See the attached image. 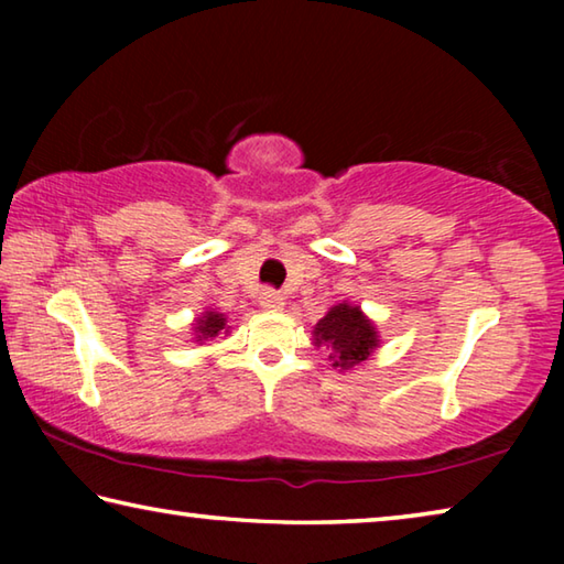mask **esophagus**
Returning a JSON list of instances; mask_svg holds the SVG:
<instances>
[{"label":"esophagus","instance_id":"1","mask_svg":"<svg viewBox=\"0 0 564 564\" xmlns=\"http://www.w3.org/2000/svg\"><path fill=\"white\" fill-rule=\"evenodd\" d=\"M259 305H261V308H265V311H281L283 305H285V299H283L279 291L263 289L261 295H259Z\"/></svg>","mask_w":564,"mask_h":564}]
</instances>
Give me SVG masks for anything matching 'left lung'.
Returning a JSON list of instances; mask_svg holds the SVG:
<instances>
[{
	"instance_id": "obj_1",
	"label": "left lung",
	"mask_w": 564,
	"mask_h": 564,
	"mask_svg": "<svg viewBox=\"0 0 564 564\" xmlns=\"http://www.w3.org/2000/svg\"><path fill=\"white\" fill-rule=\"evenodd\" d=\"M316 346L333 348L330 360L333 368L350 370L358 362L368 360L373 348H378V336L373 323L362 316L358 305L338 303L336 308H330L326 316L316 323L313 330Z\"/></svg>"
}]
</instances>
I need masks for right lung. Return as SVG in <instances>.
<instances>
[{
  "label": "right lung",
  "instance_id": "1",
  "mask_svg": "<svg viewBox=\"0 0 564 564\" xmlns=\"http://www.w3.org/2000/svg\"><path fill=\"white\" fill-rule=\"evenodd\" d=\"M226 328V318L221 316V313H206L204 318H198L196 323V338L198 340H206V338H214L218 336Z\"/></svg>",
  "mask_w": 564,
  "mask_h": 564
}]
</instances>
